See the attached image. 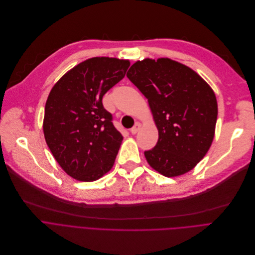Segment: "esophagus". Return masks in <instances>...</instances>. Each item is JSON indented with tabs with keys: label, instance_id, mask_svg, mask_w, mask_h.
<instances>
[{
	"label": "esophagus",
	"instance_id": "obj_1",
	"mask_svg": "<svg viewBox=\"0 0 255 255\" xmlns=\"http://www.w3.org/2000/svg\"><path fill=\"white\" fill-rule=\"evenodd\" d=\"M140 128H141V124H140V123H136L135 126L130 128V132H131L132 135H135V134H137L138 130H139Z\"/></svg>",
	"mask_w": 255,
	"mask_h": 255
}]
</instances>
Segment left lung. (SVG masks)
Wrapping results in <instances>:
<instances>
[{"mask_svg": "<svg viewBox=\"0 0 255 255\" xmlns=\"http://www.w3.org/2000/svg\"><path fill=\"white\" fill-rule=\"evenodd\" d=\"M127 77L147 99L159 130L155 146L144 152L148 164L167 177L192 170L215 136L218 105L210 85L169 58L137 61Z\"/></svg>", "mask_w": 255, "mask_h": 255, "instance_id": "8db88e82", "label": "left lung"}]
</instances>
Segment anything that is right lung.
Here are the masks:
<instances>
[{"label":"right lung","mask_w":255,"mask_h":255,"mask_svg":"<svg viewBox=\"0 0 255 255\" xmlns=\"http://www.w3.org/2000/svg\"><path fill=\"white\" fill-rule=\"evenodd\" d=\"M128 60L94 57L60 79L45 103L43 134L58 164L72 178L93 181L111 170L124 137L103 96L126 76Z\"/></svg>","instance_id":"1"}]
</instances>
